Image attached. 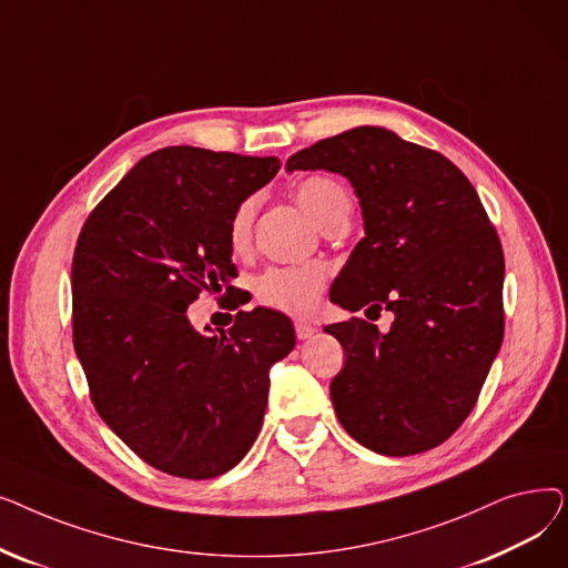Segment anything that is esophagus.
Returning a JSON list of instances; mask_svg holds the SVG:
<instances>
[{
    "label": "esophagus",
    "mask_w": 568,
    "mask_h": 568,
    "mask_svg": "<svg viewBox=\"0 0 568 568\" xmlns=\"http://www.w3.org/2000/svg\"><path fill=\"white\" fill-rule=\"evenodd\" d=\"M317 329H315L313 324H308V322H294V334H296V338H300V341L311 338Z\"/></svg>",
    "instance_id": "1"
}]
</instances>
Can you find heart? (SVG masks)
Wrapping results in <instances>:
<instances>
[{"mask_svg": "<svg viewBox=\"0 0 568 568\" xmlns=\"http://www.w3.org/2000/svg\"><path fill=\"white\" fill-rule=\"evenodd\" d=\"M294 200L311 216L317 227H326L334 221L347 219L352 209V197L347 189L334 176L313 174L302 179L294 186ZM255 204L244 200L234 209L227 225V239L232 251L242 253L251 244ZM326 285V268L322 264L302 266H274L257 276L253 290L257 302L290 315H308L315 311L320 294Z\"/></svg>", "mask_w": 568, "mask_h": 568, "instance_id": "obj_1", "label": "heart"}]
</instances>
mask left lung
Segmentation results:
<instances>
[{"mask_svg": "<svg viewBox=\"0 0 568 568\" xmlns=\"http://www.w3.org/2000/svg\"><path fill=\"white\" fill-rule=\"evenodd\" d=\"M285 168L349 179L366 236L329 296L394 313L389 334L359 317L324 329L345 349L341 426L382 456L435 449L479 400L504 338V253L479 195L449 159L379 126L320 140Z\"/></svg>", "mask_w": 568, "mask_h": 568, "instance_id": "1", "label": "left lung"}]
</instances>
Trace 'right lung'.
Here are the masks:
<instances>
[{
  "mask_svg": "<svg viewBox=\"0 0 568 568\" xmlns=\"http://www.w3.org/2000/svg\"><path fill=\"white\" fill-rule=\"evenodd\" d=\"M281 161L165 146L144 156L87 216L78 236L73 347L101 419L165 474L214 479L253 446L268 368L294 347L278 311H236L204 336L186 308L202 290L239 308L227 225Z\"/></svg>",
  "mask_w": 568,
  "mask_h": 568,
  "instance_id": "1",
  "label": "right lung"
}]
</instances>
